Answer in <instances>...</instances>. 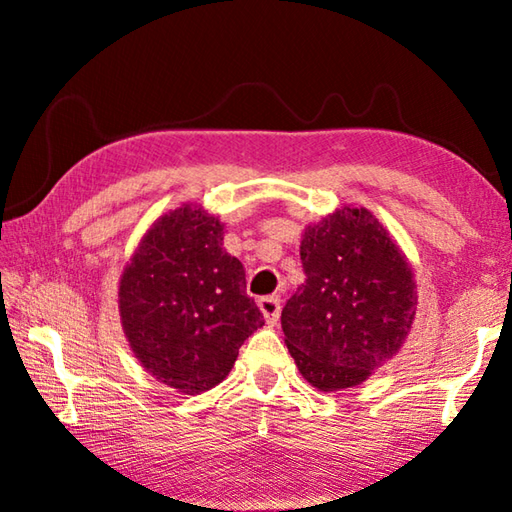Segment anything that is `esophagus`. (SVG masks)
<instances>
[{
    "instance_id": "esophagus-1",
    "label": "esophagus",
    "mask_w": 512,
    "mask_h": 512,
    "mask_svg": "<svg viewBox=\"0 0 512 512\" xmlns=\"http://www.w3.org/2000/svg\"><path fill=\"white\" fill-rule=\"evenodd\" d=\"M259 310H262L268 325H275L279 321V314H281V299L277 295L262 297L259 299Z\"/></svg>"
}]
</instances>
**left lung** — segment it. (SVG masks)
Wrapping results in <instances>:
<instances>
[{
  "label": "left lung",
  "instance_id": "obj_1",
  "mask_svg": "<svg viewBox=\"0 0 512 512\" xmlns=\"http://www.w3.org/2000/svg\"><path fill=\"white\" fill-rule=\"evenodd\" d=\"M301 262L306 284L281 310L301 376L323 391L363 383L400 350L416 314L407 259L372 213L345 206L308 226Z\"/></svg>",
  "mask_w": 512,
  "mask_h": 512
}]
</instances>
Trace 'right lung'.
Here are the masks:
<instances>
[{
	"mask_svg": "<svg viewBox=\"0 0 512 512\" xmlns=\"http://www.w3.org/2000/svg\"><path fill=\"white\" fill-rule=\"evenodd\" d=\"M222 239L213 215L180 206L149 228L118 290L138 361L189 396L222 383L239 347L264 325L262 310L246 295V270Z\"/></svg>",
	"mask_w": 512,
	"mask_h": 512,
	"instance_id": "right-lung-1",
	"label": "right lung"
}]
</instances>
